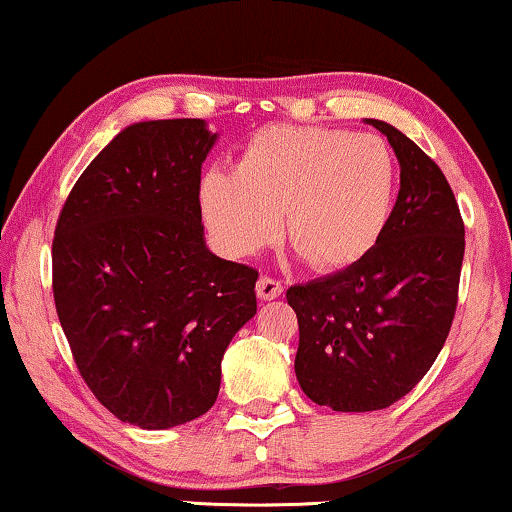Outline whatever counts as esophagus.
Returning a JSON list of instances; mask_svg holds the SVG:
<instances>
[{
  "mask_svg": "<svg viewBox=\"0 0 512 512\" xmlns=\"http://www.w3.org/2000/svg\"><path fill=\"white\" fill-rule=\"evenodd\" d=\"M256 293H258V298H261V300H275L284 293V286H282V282H279V279L261 277V279H258V284H256Z\"/></svg>",
  "mask_w": 512,
  "mask_h": 512,
  "instance_id": "esophagus-1",
  "label": "esophagus"
}]
</instances>
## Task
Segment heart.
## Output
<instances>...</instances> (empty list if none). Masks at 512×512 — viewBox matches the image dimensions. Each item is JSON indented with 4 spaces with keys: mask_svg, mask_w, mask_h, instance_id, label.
Returning a JSON list of instances; mask_svg holds the SVG:
<instances>
[{
    "mask_svg": "<svg viewBox=\"0 0 512 512\" xmlns=\"http://www.w3.org/2000/svg\"><path fill=\"white\" fill-rule=\"evenodd\" d=\"M398 191L387 142L347 130L272 125L249 139L237 172L209 170L200 209L216 244L254 256L282 235L321 272L361 263L382 240Z\"/></svg>",
    "mask_w": 512,
    "mask_h": 512,
    "instance_id": "b5f03b06",
    "label": "heart"
}]
</instances>
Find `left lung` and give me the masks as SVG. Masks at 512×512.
I'll list each match as a JSON object with an SVG mask.
<instances>
[{"label":"left lung","instance_id":"1","mask_svg":"<svg viewBox=\"0 0 512 512\" xmlns=\"http://www.w3.org/2000/svg\"><path fill=\"white\" fill-rule=\"evenodd\" d=\"M401 191L377 247L352 268L291 286L298 317L296 377L338 412L394 405L429 373L450 333L464 263V221L440 167L394 125Z\"/></svg>","mask_w":512,"mask_h":512}]
</instances>
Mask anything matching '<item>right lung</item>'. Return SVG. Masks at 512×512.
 I'll use <instances>...</instances> for the list:
<instances>
[{"label": "right lung", "instance_id": "add662e5", "mask_svg": "<svg viewBox=\"0 0 512 512\" xmlns=\"http://www.w3.org/2000/svg\"><path fill=\"white\" fill-rule=\"evenodd\" d=\"M200 118L123 128L76 181L53 240V298L76 368L111 415L170 429L205 415L256 314L258 272L205 244Z\"/></svg>", "mask_w": 512, "mask_h": 512}]
</instances>
